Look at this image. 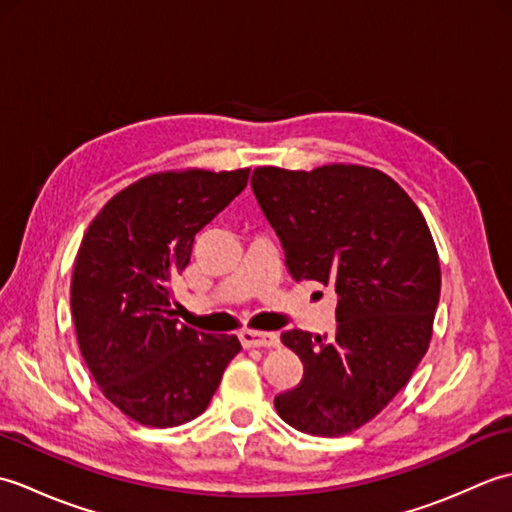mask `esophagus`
<instances>
[{
	"label": "esophagus",
	"mask_w": 512,
	"mask_h": 512,
	"mask_svg": "<svg viewBox=\"0 0 512 512\" xmlns=\"http://www.w3.org/2000/svg\"><path fill=\"white\" fill-rule=\"evenodd\" d=\"M239 341L244 347H277L279 336L273 332H257V330H242Z\"/></svg>",
	"instance_id": "obj_1"
}]
</instances>
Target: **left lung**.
<instances>
[{
  "instance_id": "left-lung-1",
  "label": "left lung",
  "mask_w": 512,
  "mask_h": 512,
  "mask_svg": "<svg viewBox=\"0 0 512 512\" xmlns=\"http://www.w3.org/2000/svg\"><path fill=\"white\" fill-rule=\"evenodd\" d=\"M250 184L288 273L339 295L330 336L281 334L303 378L275 396V409L310 436H345L376 418L427 354L440 299L436 242L405 189L372 167H257Z\"/></svg>"
}]
</instances>
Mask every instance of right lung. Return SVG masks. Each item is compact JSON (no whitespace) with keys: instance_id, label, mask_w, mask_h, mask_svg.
<instances>
[{"instance_id":"add662e5","label":"right lung","mask_w":512,"mask_h":512,"mask_svg":"<svg viewBox=\"0 0 512 512\" xmlns=\"http://www.w3.org/2000/svg\"><path fill=\"white\" fill-rule=\"evenodd\" d=\"M246 182L248 169L151 173L118 191L83 235L70 286L76 341L103 396L145 427L198 418L242 350L233 334L180 325L171 281Z\"/></svg>"}]
</instances>
